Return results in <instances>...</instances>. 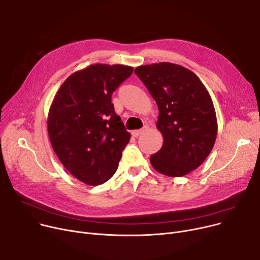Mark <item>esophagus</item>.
<instances>
[{"label": "esophagus", "instance_id": "obj_1", "mask_svg": "<svg viewBox=\"0 0 260 260\" xmlns=\"http://www.w3.org/2000/svg\"><path fill=\"white\" fill-rule=\"evenodd\" d=\"M144 129H137V131H133V133H132V135H133V137H135V138H137V137H139V136L141 135V133L143 132Z\"/></svg>", "mask_w": 260, "mask_h": 260}]
</instances>
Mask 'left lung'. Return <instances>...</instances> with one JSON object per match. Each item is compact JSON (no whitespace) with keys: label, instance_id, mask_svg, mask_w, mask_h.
I'll return each instance as SVG.
<instances>
[{"label":"left lung","instance_id":"left-lung-1","mask_svg":"<svg viewBox=\"0 0 260 260\" xmlns=\"http://www.w3.org/2000/svg\"><path fill=\"white\" fill-rule=\"evenodd\" d=\"M135 74L159 109L156 125L163 144L151 156L152 166L170 177L196 170L211 153L217 136L215 108L206 86L193 72L169 62L139 66Z\"/></svg>","mask_w":260,"mask_h":260}]
</instances>
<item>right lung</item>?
<instances>
[{
  "instance_id": "1",
  "label": "right lung",
  "mask_w": 260,
  "mask_h": 260,
  "mask_svg": "<svg viewBox=\"0 0 260 260\" xmlns=\"http://www.w3.org/2000/svg\"><path fill=\"white\" fill-rule=\"evenodd\" d=\"M133 71L120 64L90 65L68 77L51 103L47 129L53 151L68 172L88 185L112 178L129 142L112 94Z\"/></svg>"
}]
</instances>
